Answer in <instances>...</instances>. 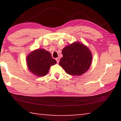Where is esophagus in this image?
<instances>
[{
    "label": "esophagus",
    "instance_id": "esophagus-1",
    "mask_svg": "<svg viewBox=\"0 0 121 121\" xmlns=\"http://www.w3.org/2000/svg\"><path fill=\"white\" fill-rule=\"evenodd\" d=\"M56 61L57 63H59V61H60V58H56Z\"/></svg>",
    "mask_w": 121,
    "mask_h": 121
}]
</instances>
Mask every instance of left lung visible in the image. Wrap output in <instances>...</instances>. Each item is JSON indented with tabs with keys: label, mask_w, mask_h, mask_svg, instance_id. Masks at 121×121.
Masks as SVG:
<instances>
[{
	"label": "left lung",
	"mask_w": 121,
	"mask_h": 121,
	"mask_svg": "<svg viewBox=\"0 0 121 121\" xmlns=\"http://www.w3.org/2000/svg\"><path fill=\"white\" fill-rule=\"evenodd\" d=\"M63 57L59 65L67 73L81 76L88 70L92 56L87 47L79 42H75L65 46L62 51Z\"/></svg>",
	"instance_id": "left-lung-1"
}]
</instances>
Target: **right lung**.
I'll list each match as a JSON object with an SVG mask.
<instances>
[{
    "mask_svg": "<svg viewBox=\"0 0 121 121\" xmlns=\"http://www.w3.org/2000/svg\"><path fill=\"white\" fill-rule=\"evenodd\" d=\"M56 62L51 53L43 48L32 51L26 57L29 70L37 76L46 75L50 67Z\"/></svg>",
    "mask_w": 121,
    "mask_h": 121,
    "instance_id": "1",
    "label": "right lung"
}]
</instances>
